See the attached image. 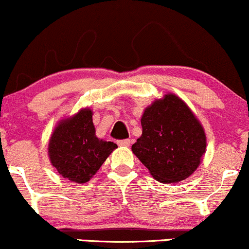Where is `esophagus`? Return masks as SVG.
<instances>
[{"label": "esophagus", "mask_w": 249, "mask_h": 249, "mask_svg": "<svg viewBox=\"0 0 249 249\" xmlns=\"http://www.w3.org/2000/svg\"><path fill=\"white\" fill-rule=\"evenodd\" d=\"M118 144L121 145V147H129L130 140H120V141H118Z\"/></svg>", "instance_id": "esophagus-1"}]
</instances>
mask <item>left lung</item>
<instances>
[{
	"label": "left lung",
	"mask_w": 249,
	"mask_h": 249,
	"mask_svg": "<svg viewBox=\"0 0 249 249\" xmlns=\"http://www.w3.org/2000/svg\"><path fill=\"white\" fill-rule=\"evenodd\" d=\"M141 124L142 135L131 150L155 179L182 182L197 170L205 154V131L182 99L169 93L155 100Z\"/></svg>",
	"instance_id": "left-lung-1"
}]
</instances>
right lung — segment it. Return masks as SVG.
Instances as JSON below:
<instances>
[{"label":"right lung","mask_w":249,"mask_h":249,"mask_svg":"<svg viewBox=\"0 0 249 249\" xmlns=\"http://www.w3.org/2000/svg\"><path fill=\"white\" fill-rule=\"evenodd\" d=\"M93 112L83 108L61 120L49 141V157L58 174L74 183L83 184L96 174L118 145L98 139Z\"/></svg>","instance_id":"right-lung-1"}]
</instances>
